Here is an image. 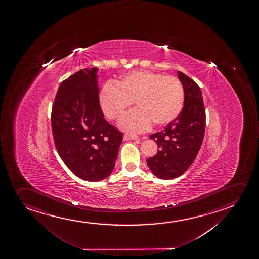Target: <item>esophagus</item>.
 <instances>
[{"label":"esophagus","mask_w":259,"mask_h":259,"mask_svg":"<svg viewBox=\"0 0 259 259\" xmlns=\"http://www.w3.org/2000/svg\"><path fill=\"white\" fill-rule=\"evenodd\" d=\"M138 136L134 134H128V133H126L123 136V140L124 141H128V140H135V139H138Z\"/></svg>","instance_id":"esophagus-1"}]
</instances>
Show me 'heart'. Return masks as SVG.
Here are the masks:
<instances>
[{"label": "heart", "instance_id": "obj_1", "mask_svg": "<svg viewBox=\"0 0 259 259\" xmlns=\"http://www.w3.org/2000/svg\"><path fill=\"white\" fill-rule=\"evenodd\" d=\"M184 96L183 83L175 76L138 70L120 81L106 83L100 92V103L104 114L115 121L134 101L138 107L121 118L120 127L142 132L148 130L152 121L163 126L178 117Z\"/></svg>", "mask_w": 259, "mask_h": 259}]
</instances>
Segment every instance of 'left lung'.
<instances>
[{"label":"left lung","instance_id":"8db88e82","mask_svg":"<svg viewBox=\"0 0 259 259\" xmlns=\"http://www.w3.org/2000/svg\"><path fill=\"white\" fill-rule=\"evenodd\" d=\"M178 76L185 94L182 112L165 130L150 136L159 148L157 154L146 161L160 179H172L186 172L200 150L205 130L200 87L184 73L178 71Z\"/></svg>","mask_w":259,"mask_h":259}]
</instances>
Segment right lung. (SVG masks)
I'll return each mask as SVG.
<instances>
[{
	"label": "right lung",
	"mask_w": 259,
	"mask_h": 259,
	"mask_svg": "<svg viewBox=\"0 0 259 259\" xmlns=\"http://www.w3.org/2000/svg\"><path fill=\"white\" fill-rule=\"evenodd\" d=\"M97 68L81 69L62 81L53 103V137L61 159L81 179L109 176L122 142L121 131L105 119Z\"/></svg>",
	"instance_id": "add662e5"
}]
</instances>
